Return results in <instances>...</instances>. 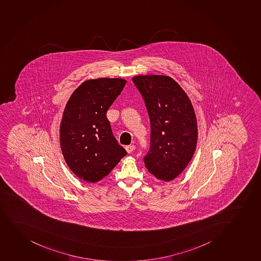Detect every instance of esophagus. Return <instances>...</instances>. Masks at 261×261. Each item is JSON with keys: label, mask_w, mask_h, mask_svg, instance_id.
<instances>
[{"label": "esophagus", "mask_w": 261, "mask_h": 261, "mask_svg": "<svg viewBox=\"0 0 261 261\" xmlns=\"http://www.w3.org/2000/svg\"><path fill=\"white\" fill-rule=\"evenodd\" d=\"M135 148H136V146L135 145H128L125 147L127 153H129V154H130L132 152H133V151L135 150Z\"/></svg>", "instance_id": "1"}]
</instances>
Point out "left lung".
Segmentation results:
<instances>
[{
    "label": "left lung",
    "instance_id": "obj_1",
    "mask_svg": "<svg viewBox=\"0 0 261 261\" xmlns=\"http://www.w3.org/2000/svg\"><path fill=\"white\" fill-rule=\"evenodd\" d=\"M132 81L143 96L150 120V148L145 167L155 178L171 181L191 162L198 124L189 97L167 75H137Z\"/></svg>",
    "mask_w": 261,
    "mask_h": 261
}]
</instances>
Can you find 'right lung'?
<instances>
[{"label":"right lung","instance_id":"obj_1","mask_svg":"<svg viewBox=\"0 0 261 261\" xmlns=\"http://www.w3.org/2000/svg\"><path fill=\"white\" fill-rule=\"evenodd\" d=\"M125 84L121 78L88 80L67 102L60 124L61 149L70 170L84 181H99L126 155L107 118Z\"/></svg>","mask_w":261,"mask_h":261}]
</instances>
